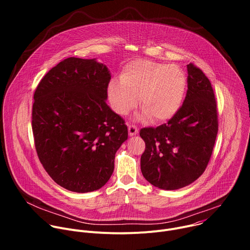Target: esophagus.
I'll list each match as a JSON object with an SVG mask.
<instances>
[{
	"instance_id": "34e87169",
	"label": "esophagus",
	"mask_w": 250,
	"mask_h": 250,
	"mask_svg": "<svg viewBox=\"0 0 250 250\" xmlns=\"http://www.w3.org/2000/svg\"><path fill=\"white\" fill-rule=\"evenodd\" d=\"M137 132H138L137 126H136L135 125L129 124V125H128V134H129L130 136H132V135H135Z\"/></svg>"
}]
</instances>
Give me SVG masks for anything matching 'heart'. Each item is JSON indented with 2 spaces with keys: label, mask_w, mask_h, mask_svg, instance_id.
<instances>
[{
  "label": "heart",
  "mask_w": 250,
  "mask_h": 250,
  "mask_svg": "<svg viewBox=\"0 0 250 250\" xmlns=\"http://www.w3.org/2000/svg\"><path fill=\"white\" fill-rule=\"evenodd\" d=\"M186 90L187 77L180 67L135 60L124 68L121 80L111 81L108 97L112 109L123 116L135 108L139 97L144 115L157 123L179 111Z\"/></svg>",
  "instance_id": "heart-1"
}]
</instances>
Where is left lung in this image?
<instances>
[{"label":"left lung","instance_id":"left-lung-1","mask_svg":"<svg viewBox=\"0 0 250 250\" xmlns=\"http://www.w3.org/2000/svg\"><path fill=\"white\" fill-rule=\"evenodd\" d=\"M188 90L181 108L168 122L139 131L146 142L141 173L153 186L177 190L206 170L215 146L219 120L215 93L203 71L187 65Z\"/></svg>","mask_w":250,"mask_h":250}]
</instances>
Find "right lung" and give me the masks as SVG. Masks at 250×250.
<instances>
[{
  "mask_svg": "<svg viewBox=\"0 0 250 250\" xmlns=\"http://www.w3.org/2000/svg\"><path fill=\"white\" fill-rule=\"evenodd\" d=\"M111 74L95 59L69 57L35 89L31 127L38 156L59 186L87 193L111 178L127 139L124 119L106 104Z\"/></svg>",
  "mask_w": 250,
  "mask_h": 250,
  "instance_id": "obj_1",
  "label": "right lung"
}]
</instances>
